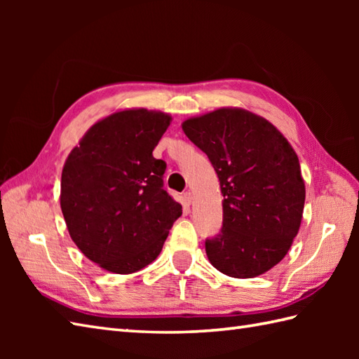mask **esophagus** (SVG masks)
Returning a JSON list of instances; mask_svg holds the SVG:
<instances>
[{
	"label": "esophagus",
	"mask_w": 359,
	"mask_h": 359,
	"mask_svg": "<svg viewBox=\"0 0 359 359\" xmlns=\"http://www.w3.org/2000/svg\"><path fill=\"white\" fill-rule=\"evenodd\" d=\"M182 201H184V203L187 205V207H189V205H191V202H193V194L189 193V191L184 193V196H182Z\"/></svg>",
	"instance_id": "obj_1"
}]
</instances>
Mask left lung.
I'll return each mask as SVG.
<instances>
[{"mask_svg":"<svg viewBox=\"0 0 359 359\" xmlns=\"http://www.w3.org/2000/svg\"><path fill=\"white\" fill-rule=\"evenodd\" d=\"M182 129L208 156L224 196L222 228L205 239L210 262L231 278L269 271L292 247L306 202L292 144L245 109H217Z\"/></svg>","mask_w":359,"mask_h":359,"instance_id":"8db88e82","label":"left lung"}]
</instances>
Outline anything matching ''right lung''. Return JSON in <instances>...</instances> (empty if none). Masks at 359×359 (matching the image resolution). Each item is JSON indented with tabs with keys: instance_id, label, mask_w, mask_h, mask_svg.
Wrapping results in <instances>:
<instances>
[{
	"instance_id": "obj_1",
	"label": "right lung",
	"mask_w": 359,
	"mask_h": 359,
	"mask_svg": "<svg viewBox=\"0 0 359 359\" xmlns=\"http://www.w3.org/2000/svg\"><path fill=\"white\" fill-rule=\"evenodd\" d=\"M171 117L129 109L98 121L67 157L62 211L81 253L128 274L162 251L182 205L163 189L166 163L152 157Z\"/></svg>"
}]
</instances>
